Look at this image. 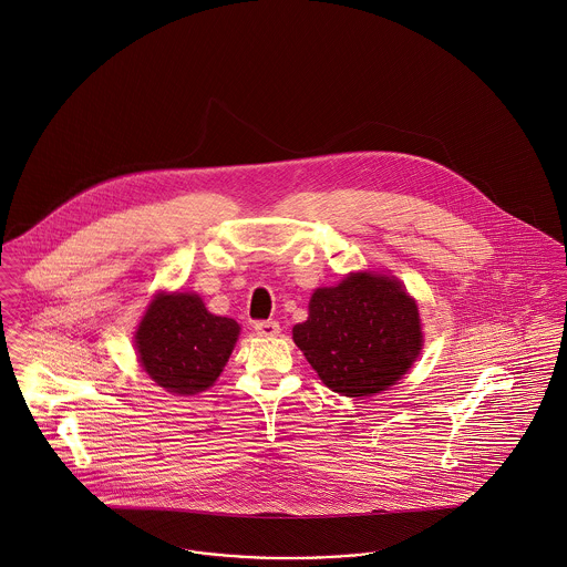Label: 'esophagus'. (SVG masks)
Masks as SVG:
<instances>
[{
    "label": "esophagus",
    "mask_w": 567,
    "mask_h": 567,
    "mask_svg": "<svg viewBox=\"0 0 567 567\" xmlns=\"http://www.w3.org/2000/svg\"><path fill=\"white\" fill-rule=\"evenodd\" d=\"M254 329H256V333L261 336V338H275V336H279V331H281V327H279L277 320H258V322L254 324Z\"/></svg>",
    "instance_id": "esophagus-1"
}]
</instances>
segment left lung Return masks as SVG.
Here are the masks:
<instances>
[{"label": "left lung", "instance_id": "left-lung-1", "mask_svg": "<svg viewBox=\"0 0 567 567\" xmlns=\"http://www.w3.org/2000/svg\"><path fill=\"white\" fill-rule=\"evenodd\" d=\"M292 338L322 383L344 396L388 390L422 349L417 308L401 281L370 272L318 288Z\"/></svg>", "mask_w": 567, "mask_h": 567}]
</instances>
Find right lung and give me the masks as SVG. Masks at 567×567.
Segmentation results:
<instances>
[{"mask_svg":"<svg viewBox=\"0 0 567 567\" xmlns=\"http://www.w3.org/2000/svg\"><path fill=\"white\" fill-rule=\"evenodd\" d=\"M240 327L214 316L197 295H157L136 331L145 372L173 394L207 390L229 360Z\"/></svg>","mask_w":567,"mask_h":567,"instance_id":"right-lung-1","label":"right lung"}]
</instances>
